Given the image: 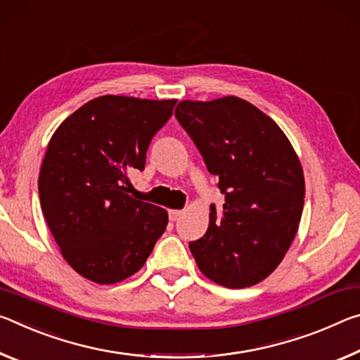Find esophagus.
Wrapping results in <instances>:
<instances>
[{
    "label": "esophagus",
    "mask_w": 360,
    "mask_h": 360,
    "mask_svg": "<svg viewBox=\"0 0 360 360\" xmlns=\"http://www.w3.org/2000/svg\"><path fill=\"white\" fill-rule=\"evenodd\" d=\"M184 214V210H180V209H172V210H169V220L170 221H175L176 219H179V217Z\"/></svg>",
    "instance_id": "34e87169"
}]
</instances>
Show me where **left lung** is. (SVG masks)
<instances>
[{"label": "left lung", "mask_w": 360, "mask_h": 360, "mask_svg": "<svg viewBox=\"0 0 360 360\" xmlns=\"http://www.w3.org/2000/svg\"><path fill=\"white\" fill-rule=\"evenodd\" d=\"M175 117L225 194L223 215L210 205L207 233L190 243L198 268L223 287L255 285L279 266L298 231L300 158L282 129L239 97L181 100Z\"/></svg>", "instance_id": "left-lung-1"}]
</instances>
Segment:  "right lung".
<instances>
[{"label": "right lung", "mask_w": 360, "mask_h": 360, "mask_svg": "<svg viewBox=\"0 0 360 360\" xmlns=\"http://www.w3.org/2000/svg\"><path fill=\"white\" fill-rule=\"evenodd\" d=\"M176 100L92 98L52 134L41 164V210L62 257L82 278L116 284L143 266L167 226V210L134 199L129 174Z\"/></svg>", "instance_id": "obj_1"}]
</instances>
